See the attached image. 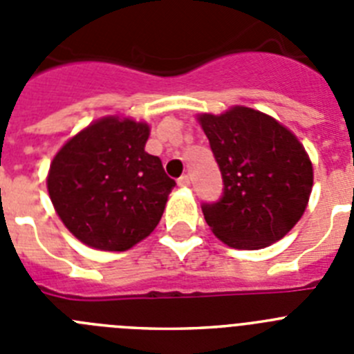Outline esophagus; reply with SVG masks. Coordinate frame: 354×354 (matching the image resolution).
<instances>
[{
    "label": "esophagus",
    "instance_id": "1",
    "mask_svg": "<svg viewBox=\"0 0 354 354\" xmlns=\"http://www.w3.org/2000/svg\"><path fill=\"white\" fill-rule=\"evenodd\" d=\"M177 183H179L180 187H186V186H189V184H192V179H189V175H183V177L177 180Z\"/></svg>",
    "mask_w": 354,
    "mask_h": 354
}]
</instances>
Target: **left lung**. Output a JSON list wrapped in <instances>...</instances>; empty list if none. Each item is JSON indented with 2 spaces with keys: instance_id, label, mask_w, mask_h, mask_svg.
<instances>
[{
  "instance_id": "obj_1",
  "label": "left lung",
  "mask_w": 354,
  "mask_h": 354,
  "mask_svg": "<svg viewBox=\"0 0 354 354\" xmlns=\"http://www.w3.org/2000/svg\"><path fill=\"white\" fill-rule=\"evenodd\" d=\"M198 120L223 179L221 198L202 204L214 236L237 250L282 239L305 212L314 184L301 143L270 115L245 106Z\"/></svg>"
}]
</instances>
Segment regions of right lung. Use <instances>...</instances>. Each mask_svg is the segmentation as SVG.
<instances>
[{
	"instance_id": "1",
	"label": "right lung",
	"mask_w": 354,
	"mask_h": 354,
	"mask_svg": "<svg viewBox=\"0 0 354 354\" xmlns=\"http://www.w3.org/2000/svg\"><path fill=\"white\" fill-rule=\"evenodd\" d=\"M149 126L108 117L68 140L51 162L48 192L56 212L81 243L124 252L161 220L175 180L145 152Z\"/></svg>"
}]
</instances>
